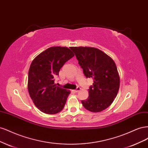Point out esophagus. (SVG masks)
Masks as SVG:
<instances>
[{
	"label": "esophagus",
	"mask_w": 148,
	"mask_h": 148,
	"mask_svg": "<svg viewBox=\"0 0 148 148\" xmlns=\"http://www.w3.org/2000/svg\"><path fill=\"white\" fill-rule=\"evenodd\" d=\"M80 90H81V88H80L79 87H77V89H75L74 91H75V92H78V91H79Z\"/></svg>",
	"instance_id": "esophagus-1"
}]
</instances>
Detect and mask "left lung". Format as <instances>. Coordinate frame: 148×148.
<instances>
[{
  "mask_svg": "<svg viewBox=\"0 0 148 148\" xmlns=\"http://www.w3.org/2000/svg\"><path fill=\"white\" fill-rule=\"evenodd\" d=\"M86 78L93 79L89 97L82 103L85 109L99 112L109 107L117 96L120 77L113 59L97 48L71 47Z\"/></svg>",
  "mask_w": 148,
  "mask_h": 148,
  "instance_id": "8db88e82",
  "label": "left lung"
}]
</instances>
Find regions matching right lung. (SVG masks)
Instances as JSON below:
<instances>
[{"label": "right lung", "mask_w": 148, "mask_h": 148, "mask_svg": "<svg viewBox=\"0 0 148 148\" xmlns=\"http://www.w3.org/2000/svg\"><path fill=\"white\" fill-rule=\"evenodd\" d=\"M74 56L66 47H51L31 62L28 71V92L34 105L42 112L56 114L64 109L70 91L57 86L54 80L62 66Z\"/></svg>", "instance_id": "right-lung-1"}]
</instances>
